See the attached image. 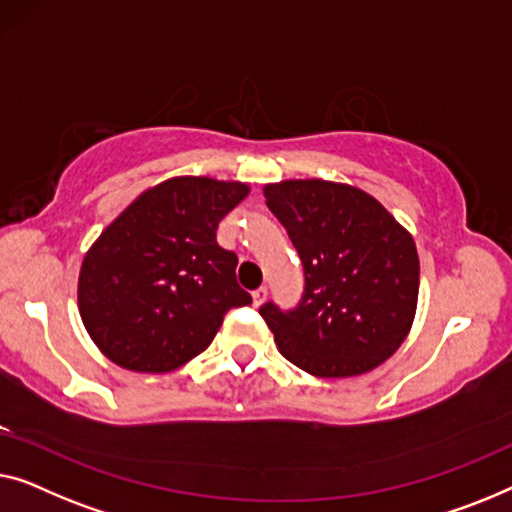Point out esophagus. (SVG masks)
<instances>
[{"instance_id":"esophagus-1","label":"esophagus","mask_w":512,"mask_h":512,"mask_svg":"<svg viewBox=\"0 0 512 512\" xmlns=\"http://www.w3.org/2000/svg\"><path fill=\"white\" fill-rule=\"evenodd\" d=\"M266 292H269V290H266V287H257V290L253 292V304L255 306H259L266 299Z\"/></svg>"}]
</instances>
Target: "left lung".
<instances>
[{
  "instance_id": "1",
  "label": "left lung",
  "mask_w": 512,
  "mask_h": 512,
  "mask_svg": "<svg viewBox=\"0 0 512 512\" xmlns=\"http://www.w3.org/2000/svg\"><path fill=\"white\" fill-rule=\"evenodd\" d=\"M304 266L297 306H259L285 359L320 378L376 369L415 318V241L383 204L352 185L283 181L264 187Z\"/></svg>"
}]
</instances>
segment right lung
<instances>
[{
    "instance_id": "right-lung-1",
    "label": "right lung",
    "mask_w": 512,
    "mask_h": 512,
    "mask_svg": "<svg viewBox=\"0 0 512 512\" xmlns=\"http://www.w3.org/2000/svg\"><path fill=\"white\" fill-rule=\"evenodd\" d=\"M248 185L181 176L129 204L88 250L78 311L92 341L122 369L174 371L218 334L229 308L253 304L236 257L215 241Z\"/></svg>"
}]
</instances>
